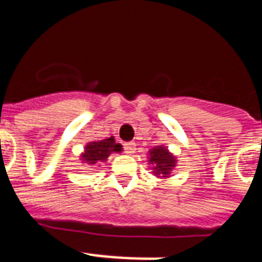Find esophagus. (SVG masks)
<instances>
[{"mask_svg": "<svg viewBox=\"0 0 262 262\" xmlns=\"http://www.w3.org/2000/svg\"><path fill=\"white\" fill-rule=\"evenodd\" d=\"M124 149H125V153L126 155H135L136 153V144L135 142H126L124 145Z\"/></svg>", "mask_w": 262, "mask_h": 262, "instance_id": "obj_1", "label": "esophagus"}]
</instances>
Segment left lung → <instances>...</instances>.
I'll return each mask as SVG.
<instances>
[{
	"instance_id": "8db88e82",
	"label": "left lung",
	"mask_w": 262,
	"mask_h": 262,
	"mask_svg": "<svg viewBox=\"0 0 262 262\" xmlns=\"http://www.w3.org/2000/svg\"><path fill=\"white\" fill-rule=\"evenodd\" d=\"M176 163L178 159L175 155H172L164 145L155 146L148 152V164L152 168L153 175L157 178L168 179L176 168Z\"/></svg>"
}]
</instances>
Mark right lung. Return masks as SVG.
Masks as SVG:
<instances>
[{"label": "right lung", "instance_id": "obj_1", "mask_svg": "<svg viewBox=\"0 0 262 262\" xmlns=\"http://www.w3.org/2000/svg\"><path fill=\"white\" fill-rule=\"evenodd\" d=\"M120 152H122V145L117 144L114 137L112 136L110 138H105V140L89 142L79 157L83 164H86L87 167H94V165H99L101 163L107 160V157L112 153Z\"/></svg>", "mask_w": 262, "mask_h": 262}]
</instances>
